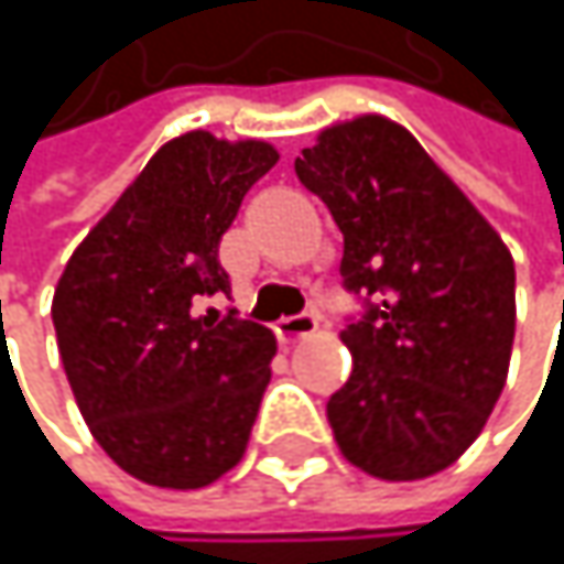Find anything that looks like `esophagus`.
Returning a JSON list of instances; mask_svg holds the SVG:
<instances>
[{"label": "esophagus", "instance_id": "obj_1", "mask_svg": "<svg viewBox=\"0 0 564 564\" xmlns=\"http://www.w3.org/2000/svg\"><path fill=\"white\" fill-rule=\"evenodd\" d=\"M316 326H319L316 313H293V316H283L281 323H278V336H281L283 343H290V339L316 333Z\"/></svg>", "mask_w": 564, "mask_h": 564}]
</instances>
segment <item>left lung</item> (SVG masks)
Instances as JSON below:
<instances>
[{
    "label": "left lung",
    "instance_id": "8db88e82",
    "mask_svg": "<svg viewBox=\"0 0 564 564\" xmlns=\"http://www.w3.org/2000/svg\"><path fill=\"white\" fill-rule=\"evenodd\" d=\"M293 170L343 231L346 290L366 293L339 333L352 376L326 401L336 444L379 480L431 477L477 441L507 386L512 254L389 117L326 127Z\"/></svg>",
    "mask_w": 564,
    "mask_h": 564
}]
</instances>
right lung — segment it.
I'll return each mask as SVG.
<instances>
[{"mask_svg": "<svg viewBox=\"0 0 564 564\" xmlns=\"http://www.w3.org/2000/svg\"><path fill=\"white\" fill-rule=\"evenodd\" d=\"M278 160L264 140L175 137L55 286L52 319L77 408L107 457L150 487L198 490L245 457L278 339L235 310L198 316L195 306L228 293L221 235Z\"/></svg>", "mask_w": 564, "mask_h": 564, "instance_id": "add662e5", "label": "right lung"}]
</instances>
